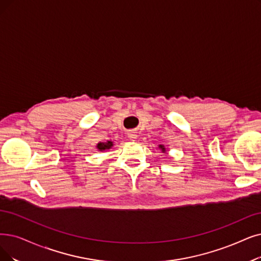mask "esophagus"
Returning <instances> with one entry per match:
<instances>
[{
	"instance_id": "esophagus-1",
	"label": "esophagus",
	"mask_w": 261,
	"mask_h": 261,
	"mask_svg": "<svg viewBox=\"0 0 261 261\" xmlns=\"http://www.w3.org/2000/svg\"><path fill=\"white\" fill-rule=\"evenodd\" d=\"M127 137H128V139L129 140H135L137 138V135H136V132H133V130H130V132H128L127 133Z\"/></svg>"
}]
</instances>
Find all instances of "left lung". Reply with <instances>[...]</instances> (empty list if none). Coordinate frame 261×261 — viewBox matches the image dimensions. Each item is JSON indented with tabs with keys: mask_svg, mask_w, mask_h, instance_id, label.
<instances>
[{
	"mask_svg": "<svg viewBox=\"0 0 261 261\" xmlns=\"http://www.w3.org/2000/svg\"><path fill=\"white\" fill-rule=\"evenodd\" d=\"M160 149H162V151L165 153L166 152V149H165V147H164V145L163 144H160Z\"/></svg>",
	"mask_w": 261,
	"mask_h": 261,
	"instance_id": "8db88e82",
	"label": "left lung"
}]
</instances>
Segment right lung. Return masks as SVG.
<instances>
[{"mask_svg": "<svg viewBox=\"0 0 261 261\" xmlns=\"http://www.w3.org/2000/svg\"><path fill=\"white\" fill-rule=\"evenodd\" d=\"M112 141H107V142H99L97 144V149L99 151H105L107 149H110L112 147Z\"/></svg>", "mask_w": 261, "mask_h": 261, "instance_id": "1", "label": "right lung"}]
</instances>
